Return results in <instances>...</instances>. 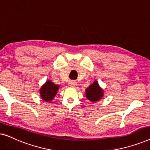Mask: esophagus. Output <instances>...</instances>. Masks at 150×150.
Wrapping results in <instances>:
<instances>
[{
	"label": "esophagus",
	"instance_id": "esophagus-1",
	"mask_svg": "<svg viewBox=\"0 0 150 150\" xmlns=\"http://www.w3.org/2000/svg\"><path fill=\"white\" fill-rule=\"evenodd\" d=\"M76 81H69V85L70 86V87H75L76 85Z\"/></svg>",
	"mask_w": 150,
	"mask_h": 150
}]
</instances>
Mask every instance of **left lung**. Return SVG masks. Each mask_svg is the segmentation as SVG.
Masks as SVG:
<instances>
[{"label":"left lung","mask_w":150,"mask_h":150,"mask_svg":"<svg viewBox=\"0 0 150 150\" xmlns=\"http://www.w3.org/2000/svg\"><path fill=\"white\" fill-rule=\"evenodd\" d=\"M104 95V90L100 87L97 81H95L85 89L86 98L90 102H95L102 99Z\"/></svg>","instance_id":"left-lung-1"}]
</instances>
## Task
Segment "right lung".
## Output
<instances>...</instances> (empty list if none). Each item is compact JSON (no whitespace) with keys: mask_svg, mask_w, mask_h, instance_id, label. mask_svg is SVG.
I'll return each instance as SVG.
<instances>
[{"mask_svg":"<svg viewBox=\"0 0 150 150\" xmlns=\"http://www.w3.org/2000/svg\"><path fill=\"white\" fill-rule=\"evenodd\" d=\"M59 87L60 86L54 84L50 80L46 81L39 91L41 98L45 102H51L57 95Z\"/></svg>","mask_w":150,"mask_h":150,"instance_id":"add662e5","label":"right lung"}]
</instances>
